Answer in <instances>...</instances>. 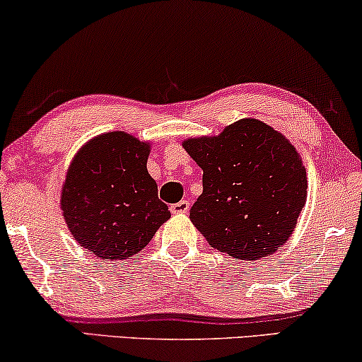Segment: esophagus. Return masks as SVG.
I'll return each mask as SVG.
<instances>
[{"instance_id": "1", "label": "esophagus", "mask_w": 362, "mask_h": 362, "mask_svg": "<svg viewBox=\"0 0 362 362\" xmlns=\"http://www.w3.org/2000/svg\"><path fill=\"white\" fill-rule=\"evenodd\" d=\"M188 202L187 200H182L179 203H174V205L170 206V211L174 213V215H185V213H188Z\"/></svg>"}]
</instances>
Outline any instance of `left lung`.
I'll use <instances>...</instances> for the list:
<instances>
[{
	"mask_svg": "<svg viewBox=\"0 0 362 362\" xmlns=\"http://www.w3.org/2000/svg\"><path fill=\"white\" fill-rule=\"evenodd\" d=\"M182 146L203 170L190 220L210 246L254 261L287 243L307 202V172L285 136L244 118Z\"/></svg>",
	"mask_w": 362,
	"mask_h": 362,
	"instance_id": "8db88e82",
	"label": "left lung"
}]
</instances>
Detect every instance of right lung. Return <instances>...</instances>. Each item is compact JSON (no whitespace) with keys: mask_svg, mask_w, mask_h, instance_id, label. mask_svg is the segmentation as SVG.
I'll list each match as a JSON object with an SVG mask.
<instances>
[{"mask_svg":"<svg viewBox=\"0 0 362 362\" xmlns=\"http://www.w3.org/2000/svg\"><path fill=\"white\" fill-rule=\"evenodd\" d=\"M149 142L111 131L86 142L62 185L60 208L81 247L119 261L146 247L170 218L147 172Z\"/></svg>","mask_w":362,"mask_h":362,"instance_id":"add662e5","label":"right lung"}]
</instances>
